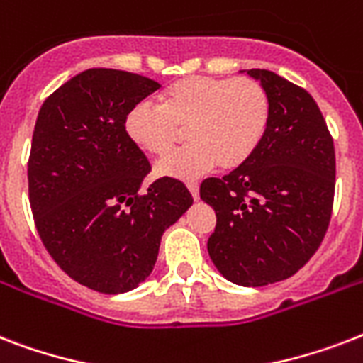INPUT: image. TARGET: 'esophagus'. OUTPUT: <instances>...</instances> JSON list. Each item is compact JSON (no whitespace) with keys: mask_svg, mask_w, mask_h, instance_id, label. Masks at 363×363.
<instances>
[{"mask_svg":"<svg viewBox=\"0 0 363 363\" xmlns=\"http://www.w3.org/2000/svg\"><path fill=\"white\" fill-rule=\"evenodd\" d=\"M186 186H188V190H190V194H192V198L199 199V184H198V182L190 181V182H186Z\"/></svg>","mask_w":363,"mask_h":363,"instance_id":"34e87169","label":"esophagus"}]
</instances>
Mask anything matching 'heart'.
Instances as JSON below:
<instances>
[{
	"instance_id": "heart-1",
	"label": "heart",
	"mask_w": 363,
	"mask_h": 363,
	"mask_svg": "<svg viewBox=\"0 0 363 363\" xmlns=\"http://www.w3.org/2000/svg\"><path fill=\"white\" fill-rule=\"evenodd\" d=\"M269 96L247 77L192 75L173 82L160 105L139 101L128 111L124 131L139 150L167 156L186 135L190 145L156 165V173L190 179L216 167L239 169L252 158L269 125Z\"/></svg>"
}]
</instances>
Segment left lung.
<instances>
[{
  "label": "left lung",
  "mask_w": 363,
  "mask_h": 363,
  "mask_svg": "<svg viewBox=\"0 0 363 363\" xmlns=\"http://www.w3.org/2000/svg\"><path fill=\"white\" fill-rule=\"evenodd\" d=\"M248 75L269 96L259 148L199 196L216 213L207 250L216 269L241 286H265L298 273L320 247L335 192V148L307 90L267 69Z\"/></svg>",
  "instance_id": "obj_1"
}]
</instances>
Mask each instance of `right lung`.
<instances>
[{
	"label": "right lung",
	"instance_id": "right-lung-1",
	"mask_svg": "<svg viewBox=\"0 0 363 363\" xmlns=\"http://www.w3.org/2000/svg\"><path fill=\"white\" fill-rule=\"evenodd\" d=\"M160 84L118 69H86L41 105L31 137L28 190L33 220L52 259L82 286L133 290L158 258L162 235L192 205L177 179L141 190L147 156L124 118Z\"/></svg>",
	"mask_w": 363,
	"mask_h": 363
}]
</instances>
